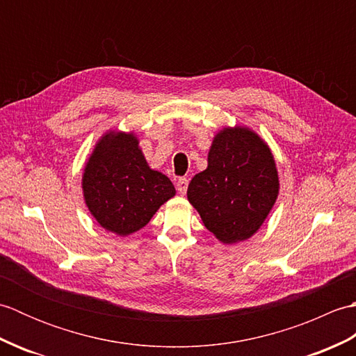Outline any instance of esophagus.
<instances>
[{"label":"esophagus","instance_id":"esophagus-1","mask_svg":"<svg viewBox=\"0 0 356 356\" xmlns=\"http://www.w3.org/2000/svg\"><path fill=\"white\" fill-rule=\"evenodd\" d=\"M176 188H177V191H179L180 194H185L186 190H188V180H186L185 177L179 179L177 184H176Z\"/></svg>","mask_w":356,"mask_h":356}]
</instances>
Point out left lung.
I'll return each mask as SVG.
<instances>
[{
	"mask_svg": "<svg viewBox=\"0 0 356 356\" xmlns=\"http://www.w3.org/2000/svg\"><path fill=\"white\" fill-rule=\"evenodd\" d=\"M280 191L269 145L248 127H225L214 136L207 170L188 185V200L203 225L225 245L251 238L274 208Z\"/></svg>",
	"mask_w": 356,
	"mask_h": 356,
	"instance_id": "left-lung-1",
	"label": "left lung"
}]
</instances>
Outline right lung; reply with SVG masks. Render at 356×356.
Returning a JSON list of instances; mask_svg holds the SVG:
<instances>
[{
  "label": "right lung",
  "mask_w": 356,
  "mask_h": 356,
  "mask_svg": "<svg viewBox=\"0 0 356 356\" xmlns=\"http://www.w3.org/2000/svg\"><path fill=\"white\" fill-rule=\"evenodd\" d=\"M82 194L96 222L125 237L142 229L176 188L163 172L149 168L134 133L110 130L87 159Z\"/></svg>",
  "instance_id": "1"
}]
</instances>
